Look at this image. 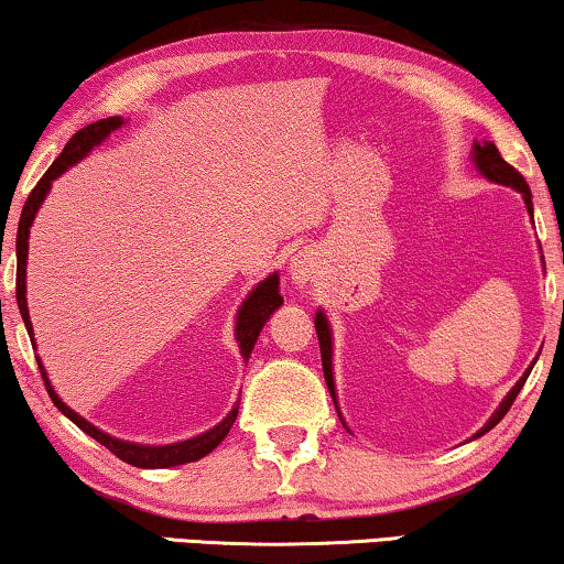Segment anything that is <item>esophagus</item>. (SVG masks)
<instances>
[{"label":"esophagus","mask_w":564,"mask_h":564,"mask_svg":"<svg viewBox=\"0 0 564 564\" xmlns=\"http://www.w3.org/2000/svg\"><path fill=\"white\" fill-rule=\"evenodd\" d=\"M314 273H316V265H314V260H311L308 256H296L291 260V265H289V275H291V281L296 283V285H304V283H308L311 279H314Z\"/></svg>","instance_id":"obj_1"}]
</instances>
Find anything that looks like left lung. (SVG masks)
Masks as SVG:
<instances>
[{"label": "left lung", "mask_w": 564, "mask_h": 564, "mask_svg": "<svg viewBox=\"0 0 564 564\" xmlns=\"http://www.w3.org/2000/svg\"><path fill=\"white\" fill-rule=\"evenodd\" d=\"M474 164H476V170L486 176V180H491V182H497V184H503V187H511V189L522 192V197H524V205H527V209H529V215H532V192H529V184L524 182V176L514 170V166L503 162L501 154H499V149L494 147L491 141H481V144H478V141H474ZM314 324H316L318 347H322L324 380H326V388H329V392H332V400H334V405H336V390H334V369H332V349H334V347H332V329H329V322H326V314H324V311H316V318H314ZM529 372H532V367L527 369L524 377H519V382L514 384V388H511V392L507 394V398L501 400V405L497 408V413H494V415L489 417V423H486V425L481 427V431L476 433V438H478V435L489 433L491 427L497 425L499 420L509 413V408L514 405V400H517L519 390L524 388V382H527ZM336 410H339V408H336Z\"/></svg>", "instance_id": "8db88e82"}]
</instances>
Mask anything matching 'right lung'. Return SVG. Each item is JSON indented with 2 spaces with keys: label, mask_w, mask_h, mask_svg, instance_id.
Returning a JSON list of instances; mask_svg holds the SVG:
<instances>
[{
  "label": "right lung",
  "mask_w": 564,
  "mask_h": 564,
  "mask_svg": "<svg viewBox=\"0 0 564 564\" xmlns=\"http://www.w3.org/2000/svg\"><path fill=\"white\" fill-rule=\"evenodd\" d=\"M121 126H123L121 116H111V119H100L96 123L86 126V129H80L70 141H67L65 149L61 151V156H57L53 166L42 174L37 187L30 192L28 202H24L22 215H20V228H17V306H20L22 322H24V326H28V334L32 341H35V336H32L28 296H24V293H28V285H24V273L28 271H24V265H28V238H30L32 220H35L42 199L47 197L50 187H53V180H57V176H61L67 166L78 164L83 156H88L90 149L98 147L100 141L111 137V131L121 129ZM281 304H283V299L279 293V273L268 275V279L263 283H258L256 289L248 293V299L242 301V306L238 308V322H235V339H238V344H240V355L246 362H248L250 351H253V347H256L260 329H263L268 318H271L273 311ZM37 365H40L42 380H45L50 400L55 402V408L61 410L65 417H70L83 433H88L90 438H96L100 445H106L113 456H119L121 460H126V464H131L137 468H172V466H182V464H192V460H199L202 456L213 453L217 445L225 441V435L230 433L235 417H238V405H235L228 413V417H225L223 423H217L215 427H209L207 433L195 435V438H189V441L170 443V445H141V443H131V441H119V438H113V435L98 431V427L90 425L86 417H80L75 410L67 408L65 402L57 398L53 384H50L47 372H45V367H42L40 359H37Z\"/></svg>",
  "instance_id": "right-lung-1"
}]
</instances>
